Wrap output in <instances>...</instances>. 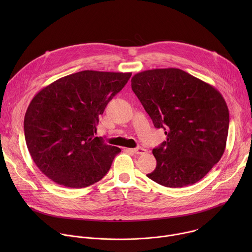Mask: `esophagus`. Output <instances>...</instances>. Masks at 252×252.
<instances>
[{
	"instance_id": "1",
	"label": "esophagus",
	"mask_w": 252,
	"mask_h": 252,
	"mask_svg": "<svg viewBox=\"0 0 252 252\" xmlns=\"http://www.w3.org/2000/svg\"><path fill=\"white\" fill-rule=\"evenodd\" d=\"M130 151L133 152V153L136 154V155H143V154L147 153V150L141 148V147H137V148H135V149H131Z\"/></svg>"
}]
</instances>
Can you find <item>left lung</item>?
I'll return each mask as SVG.
<instances>
[{
    "label": "left lung",
    "mask_w": 252,
    "mask_h": 252,
    "mask_svg": "<svg viewBox=\"0 0 252 252\" xmlns=\"http://www.w3.org/2000/svg\"><path fill=\"white\" fill-rule=\"evenodd\" d=\"M131 89L155 126L166 135L153 150L157 167L148 177L174 189L199 182L225 151L229 113L221 94L175 67L137 73Z\"/></svg>",
    "instance_id": "left-lung-1"
}]
</instances>
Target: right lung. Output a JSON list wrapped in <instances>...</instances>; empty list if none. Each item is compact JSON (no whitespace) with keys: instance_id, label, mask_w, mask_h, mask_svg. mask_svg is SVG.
<instances>
[{"instance_id":"right-lung-1","label":"right lung","mask_w":252,"mask_h":252,"mask_svg":"<svg viewBox=\"0 0 252 252\" xmlns=\"http://www.w3.org/2000/svg\"><path fill=\"white\" fill-rule=\"evenodd\" d=\"M131 73L82 70L42 89L30 102L24 129L30 155L53 182L71 189L92 186L110 170L121 149L97 137L106 104Z\"/></svg>"}]
</instances>
